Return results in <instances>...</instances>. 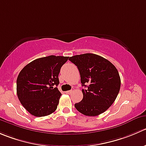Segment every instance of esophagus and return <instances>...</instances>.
Here are the masks:
<instances>
[{"instance_id": "1", "label": "esophagus", "mask_w": 146, "mask_h": 146, "mask_svg": "<svg viewBox=\"0 0 146 146\" xmlns=\"http://www.w3.org/2000/svg\"><path fill=\"white\" fill-rule=\"evenodd\" d=\"M72 91H73V90H68V91H66V93H67V94H70V93H72Z\"/></svg>"}]
</instances>
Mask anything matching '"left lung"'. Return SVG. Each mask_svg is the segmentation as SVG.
Returning <instances> with one entry per match:
<instances>
[{
  "instance_id": "left-lung-1",
  "label": "left lung",
  "mask_w": 146,
  "mask_h": 146,
  "mask_svg": "<svg viewBox=\"0 0 146 146\" xmlns=\"http://www.w3.org/2000/svg\"><path fill=\"white\" fill-rule=\"evenodd\" d=\"M78 68L83 98L75 107L82 114L96 116L107 111L117 98L121 88L118 70L107 59L93 53L70 57Z\"/></svg>"
}]
</instances>
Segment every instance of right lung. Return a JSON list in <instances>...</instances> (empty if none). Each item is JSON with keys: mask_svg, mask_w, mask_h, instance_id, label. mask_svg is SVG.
<instances>
[{"mask_svg": "<svg viewBox=\"0 0 146 146\" xmlns=\"http://www.w3.org/2000/svg\"><path fill=\"white\" fill-rule=\"evenodd\" d=\"M68 59L49 56L33 60L21 70L17 78V96L27 111L36 117L54 112L61 93L57 86L62 66Z\"/></svg>", "mask_w": 146, "mask_h": 146, "instance_id": "add662e5", "label": "right lung"}]
</instances>
